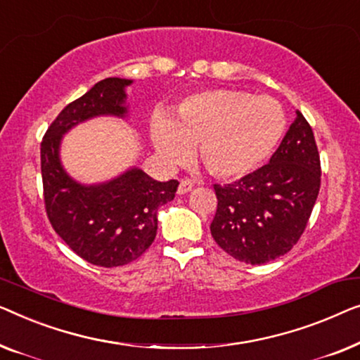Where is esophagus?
<instances>
[{
    "label": "esophagus",
    "instance_id": "obj_1",
    "mask_svg": "<svg viewBox=\"0 0 360 360\" xmlns=\"http://www.w3.org/2000/svg\"><path fill=\"white\" fill-rule=\"evenodd\" d=\"M192 187H194V182L189 181V179H182L179 182V187H178V194H187Z\"/></svg>",
    "mask_w": 360,
    "mask_h": 360
}]
</instances>
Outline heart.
<instances>
[{
  "mask_svg": "<svg viewBox=\"0 0 360 360\" xmlns=\"http://www.w3.org/2000/svg\"><path fill=\"white\" fill-rule=\"evenodd\" d=\"M287 129L285 110L269 96L238 89H209L187 96L171 117H155L151 139L169 165L197 158L212 176L236 179L274 153Z\"/></svg>",
  "mask_w": 360,
  "mask_h": 360,
  "instance_id": "obj_1",
  "label": "heart"
}]
</instances>
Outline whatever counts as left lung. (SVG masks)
Wrapping results in <instances>:
<instances>
[{
  "label": "left lung",
  "mask_w": 360,
  "mask_h": 360,
  "mask_svg": "<svg viewBox=\"0 0 360 360\" xmlns=\"http://www.w3.org/2000/svg\"><path fill=\"white\" fill-rule=\"evenodd\" d=\"M321 184L315 135L297 110L271 161L231 184H214L217 245L246 264H266L292 250L310 220Z\"/></svg>",
  "instance_id": "left-lung-1"
}]
</instances>
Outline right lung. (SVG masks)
Returning <instances> with one entry per match:
<instances>
[{"label":"right lung","mask_w":360,"mask_h":360,"mask_svg":"<svg viewBox=\"0 0 360 360\" xmlns=\"http://www.w3.org/2000/svg\"><path fill=\"white\" fill-rule=\"evenodd\" d=\"M130 79L105 78L65 105L40 143L44 204L57 235L84 261L117 267L135 261L156 236V210L173 200L179 182H160L140 169L101 186H81L58 161L62 135L94 115H124V88Z\"/></svg>","instance_id":"right-lung-1"}]
</instances>
